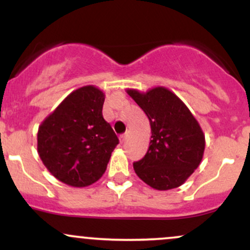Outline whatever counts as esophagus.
I'll return each mask as SVG.
<instances>
[{
	"instance_id": "esophagus-1",
	"label": "esophagus",
	"mask_w": 250,
	"mask_h": 250,
	"mask_svg": "<svg viewBox=\"0 0 250 250\" xmlns=\"http://www.w3.org/2000/svg\"><path fill=\"white\" fill-rule=\"evenodd\" d=\"M125 139H127V134H122V135H120V136H119V140H120V142H121V143L125 142Z\"/></svg>"
}]
</instances>
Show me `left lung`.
Wrapping results in <instances>:
<instances>
[{
	"label": "left lung",
	"mask_w": 250,
	"mask_h": 250,
	"mask_svg": "<svg viewBox=\"0 0 250 250\" xmlns=\"http://www.w3.org/2000/svg\"><path fill=\"white\" fill-rule=\"evenodd\" d=\"M148 116L151 140L147 154L134 162L143 182L156 190L182 186L200 166L205 153V134L187 105L173 91L155 87L146 93L127 89Z\"/></svg>",
	"instance_id": "1"
}]
</instances>
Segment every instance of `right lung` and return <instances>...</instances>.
<instances>
[{
  "label": "right lung",
  "instance_id": "right-lung-1",
  "mask_svg": "<svg viewBox=\"0 0 250 250\" xmlns=\"http://www.w3.org/2000/svg\"><path fill=\"white\" fill-rule=\"evenodd\" d=\"M104 96L95 85L76 89L39 127L40 159L53 176L71 187H87L101 179L119 145L103 119Z\"/></svg>",
  "mask_w": 250,
  "mask_h": 250
}]
</instances>
